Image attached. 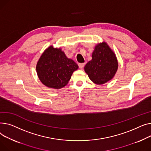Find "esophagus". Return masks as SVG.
I'll list each match as a JSON object with an SVG mask.
<instances>
[{
	"label": "esophagus",
	"instance_id": "1",
	"mask_svg": "<svg viewBox=\"0 0 151 151\" xmlns=\"http://www.w3.org/2000/svg\"><path fill=\"white\" fill-rule=\"evenodd\" d=\"M84 66H85V63H79L78 64V66L81 69H83Z\"/></svg>",
	"mask_w": 151,
	"mask_h": 151
}]
</instances>
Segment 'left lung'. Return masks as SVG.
<instances>
[{
  "label": "left lung",
  "mask_w": 151,
  "mask_h": 151,
  "mask_svg": "<svg viewBox=\"0 0 151 151\" xmlns=\"http://www.w3.org/2000/svg\"><path fill=\"white\" fill-rule=\"evenodd\" d=\"M118 68V62L113 50L103 41L96 44L92 60L84 67L85 73L95 84L102 85L114 77Z\"/></svg>",
  "instance_id": "1"
}]
</instances>
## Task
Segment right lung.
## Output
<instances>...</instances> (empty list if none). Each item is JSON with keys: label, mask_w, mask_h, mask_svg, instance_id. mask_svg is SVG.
Here are the masks:
<instances>
[{"label": "right lung", "mask_w": 151, "mask_h": 151, "mask_svg": "<svg viewBox=\"0 0 151 151\" xmlns=\"http://www.w3.org/2000/svg\"><path fill=\"white\" fill-rule=\"evenodd\" d=\"M78 66L68 58L61 48L50 46L39 58L36 70L41 83L48 88L60 89L65 87Z\"/></svg>", "instance_id": "add662e5"}]
</instances>
